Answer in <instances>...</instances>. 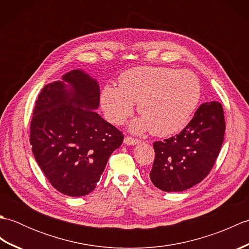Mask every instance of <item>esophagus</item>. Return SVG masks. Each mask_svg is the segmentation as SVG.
<instances>
[{
	"label": "esophagus",
	"mask_w": 249,
	"mask_h": 249,
	"mask_svg": "<svg viewBox=\"0 0 249 249\" xmlns=\"http://www.w3.org/2000/svg\"><path fill=\"white\" fill-rule=\"evenodd\" d=\"M124 143L127 145H136V144L141 143V141L137 140L135 138H131V137H126V138L124 139Z\"/></svg>",
	"instance_id": "34e87169"
}]
</instances>
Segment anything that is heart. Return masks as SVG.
Returning a JSON list of instances; mask_svg holds the SVG:
<instances>
[{
	"label": "heart",
	"mask_w": 249,
	"mask_h": 249,
	"mask_svg": "<svg viewBox=\"0 0 249 249\" xmlns=\"http://www.w3.org/2000/svg\"><path fill=\"white\" fill-rule=\"evenodd\" d=\"M201 97L198 78L187 71L139 66L124 71L119 88L106 86L102 105L107 118L120 124L133 112L135 103L143 116L131 124L136 133L152 129L156 136L178 133L187 125Z\"/></svg>",
	"instance_id": "1"
}]
</instances>
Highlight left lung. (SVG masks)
<instances>
[{
	"label": "left lung",
	"mask_w": 249,
	"mask_h": 249,
	"mask_svg": "<svg viewBox=\"0 0 249 249\" xmlns=\"http://www.w3.org/2000/svg\"><path fill=\"white\" fill-rule=\"evenodd\" d=\"M224 110L217 102L204 103L178 135L154 142L155 160L150 178L163 192H183L210 173L224 142Z\"/></svg>",
	"instance_id": "obj_1"
}]
</instances>
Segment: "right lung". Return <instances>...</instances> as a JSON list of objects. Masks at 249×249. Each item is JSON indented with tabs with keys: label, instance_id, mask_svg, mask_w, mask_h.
<instances>
[{
	"label": "right lung",
	"instance_id": "add662e5",
	"mask_svg": "<svg viewBox=\"0 0 249 249\" xmlns=\"http://www.w3.org/2000/svg\"><path fill=\"white\" fill-rule=\"evenodd\" d=\"M98 107L99 84L82 70L48 83L36 100L32 151L52 186L66 196L92 193L123 142V134L95 111Z\"/></svg>",
	"mask_w": 249,
	"mask_h": 249
}]
</instances>
